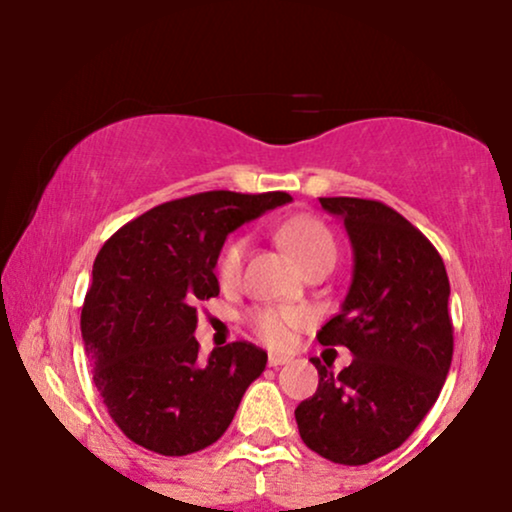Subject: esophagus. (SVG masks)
Wrapping results in <instances>:
<instances>
[{
  "label": "esophagus",
  "mask_w": 512,
  "mask_h": 512,
  "mask_svg": "<svg viewBox=\"0 0 512 512\" xmlns=\"http://www.w3.org/2000/svg\"><path fill=\"white\" fill-rule=\"evenodd\" d=\"M291 361V356H284V354H269V366L272 368H279V366H286V363Z\"/></svg>",
  "instance_id": "1"
}]
</instances>
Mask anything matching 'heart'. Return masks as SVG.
I'll return each instance as SVG.
<instances>
[{
	"instance_id": "1",
	"label": "heart",
	"mask_w": 512,
	"mask_h": 512,
	"mask_svg": "<svg viewBox=\"0 0 512 512\" xmlns=\"http://www.w3.org/2000/svg\"><path fill=\"white\" fill-rule=\"evenodd\" d=\"M279 238L293 252V257L301 262L305 272L315 267H325V264L334 267V262H337V240H334L330 228L320 219H313V216H298V219L286 221L279 228ZM245 245H248L245 238H233L221 250L219 262H216V274H219L223 284H236L240 279ZM305 320H308V315H305V310L298 308H257L248 317L250 330L269 346L289 344L291 332L301 327Z\"/></svg>"
}]
</instances>
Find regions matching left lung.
I'll return each mask as SVG.
<instances>
[{"mask_svg": "<svg viewBox=\"0 0 512 512\" xmlns=\"http://www.w3.org/2000/svg\"><path fill=\"white\" fill-rule=\"evenodd\" d=\"M320 204L344 219L354 279L317 342L346 346L354 361L332 373L310 358L320 383L298 404L296 424L310 450L356 467L397 450L436 404L452 361L450 281L431 240L387 204Z\"/></svg>", "mask_w": 512, "mask_h": 512, "instance_id": "obj_1", "label": "left lung"}]
</instances>
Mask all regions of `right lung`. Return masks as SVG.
<instances>
[{
  "mask_svg": "<svg viewBox=\"0 0 512 512\" xmlns=\"http://www.w3.org/2000/svg\"><path fill=\"white\" fill-rule=\"evenodd\" d=\"M286 202V192H199L158 204L105 240L81 337L103 404L132 443L182 457L231 426L267 351L233 342L202 361L197 305L219 296L214 267L228 233Z\"/></svg>",
  "mask_w": 512,
  "mask_h": 512,
  "instance_id": "right-lung-1",
  "label": "right lung"
}]
</instances>
